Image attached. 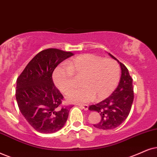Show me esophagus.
I'll list each match as a JSON object with an SVG mask.
<instances>
[{
    "mask_svg": "<svg viewBox=\"0 0 157 157\" xmlns=\"http://www.w3.org/2000/svg\"><path fill=\"white\" fill-rule=\"evenodd\" d=\"M77 106H79L80 108L83 109L84 110H88V105L87 104H77Z\"/></svg>",
    "mask_w": 157,
    "mask_h": 157,
    "instance_id": "obj_1",
    "label": "esophagus"
}]
</instances>
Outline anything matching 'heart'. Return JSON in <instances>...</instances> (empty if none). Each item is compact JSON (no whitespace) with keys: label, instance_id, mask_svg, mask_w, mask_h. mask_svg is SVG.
Instances as JSON below:
<instances>
[{"label":"heart","instance_id":"b5f03b06","mask_svg":"<svg viewBox=\"0 0 157 157\" xmlns=\"http://www.w3.org/2000/svg\"><path fill=\"white\" fill-rule=\"evenodd\" d=\"M82 77V87L76 88L67 96L71 102L86 103L96 97L106 98L116 88L120 77V67L112 59H102L94 54H83L67 61L56 69L53 73L55 85L63 93L72 90L75 85L73 76Z\"/></svg>","mask_w":157,"mask_h":157}]
</instances>
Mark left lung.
Instances as JSON below:
<instances>
[{
    "label": "left lung",
    "instance_id": "obj_1",
    "mask_svg": "<svg viewBox=\"0 0 157 157\" xmlns=\"http://www.w3.org/2000/svg\"><path fill=\"white\" fill-rule=\"evenodd\" d=\"M109 55L118 61L122 75L117 88L108 98L89 106L90 111H96L101 115V121L93 126L101 130H112L120 125L130 114L134 99L132 79L128 69L114 56Z\"/></svg>",
    "mask_w": 157,
    "mask_h": 157
}]
</instances>
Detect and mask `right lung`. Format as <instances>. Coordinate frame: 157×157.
Segmentation results:
<instances>
[{"label":"right lung","instance_id":"right-lung-1","mask_svg":"<svg viewBox=\"0 0 157 157\" xmlns=\"http://www.w3.org/2000/svg\"><path fill=\"white\" fill-rule=\"evenodd\" d=\"M73 56L57 48L39 52L18 77L16 98L19 110L30 125L42 133H53L64 127L72 106H63L64 96L54 85L52 75L61 61Z\"/></svg>","mask_w":157,"mask_h":157}]
</instances>
